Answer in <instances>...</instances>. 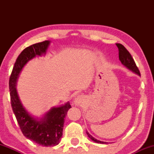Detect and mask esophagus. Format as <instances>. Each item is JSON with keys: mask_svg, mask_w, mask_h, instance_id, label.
Masks as SVG:
<instances>
[{"mask_svg": "<svg viewBox=\"0 0 154 154\" xmlns=\"http://www.w3.org/2000/svg\"><path fill=\"white\" fill-rule=\"evenodd\" d=\"M84 98H85L82 96V95H79V96H77V98H75V103L76 104V105H77V106L81 105V104H82L83 102L85 101Z\"/></svg>", "mask_w": 154, "mask_h": 154, "instance_id": "esophagus-1", "label": "esophagus"}]
</instances>
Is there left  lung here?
Instances as JSON below:
<instances>
[{"label":"left lung","mask_w":154,"mask_h":154,"mask_svg":"<svg viewBox=\"0 0 154 154\" xmlns=\"http://www.w3.org/2000/svg\"><path fill=\"white\" fill-rule=\"evenodd\" d=\"M116 45L118 48V50H119V59L122 63L123 65H125V66L130 70H131V71L140 76V73L138 68L136 66L135 61H134L133 58L132 57L130 52H129V51L126 49V48L123 45H122V44L116 43ZM86 133H87L88 137H89L92 140L94 141V142L98 143H106L105 142H102V141L96 140L95 137H93L91 134L88 133L87 131H86Z\"/></svg>","instance_id":"left-lung-1"}]
</instances>
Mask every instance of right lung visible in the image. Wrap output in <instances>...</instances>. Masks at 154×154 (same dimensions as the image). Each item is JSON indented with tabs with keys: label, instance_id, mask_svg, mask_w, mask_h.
Listing matches in <instances>:
<instances>
[{
	"label": "right lung",
	"instance_id": "right-lung-1",
	"mask_svg": "<svg viewBox=\"0 0 154 154\" xmlns=\"http://www.w3.org/2000/svg\"><path fill=\"white\" fill-rule=\"evenodd\" d=\"M50 42L48 40L26 47L17 57L9 78V91L11 107L23 135L39 145L54 146L59 144L64 125L65 117L69 103L62 106L53 108L41 121H37L22 106L16 90V82L23 66L36 55L45 54Z\"/></svg>",
	"mask_w": 154,
	"mask_h": 154
}]
</instances>
